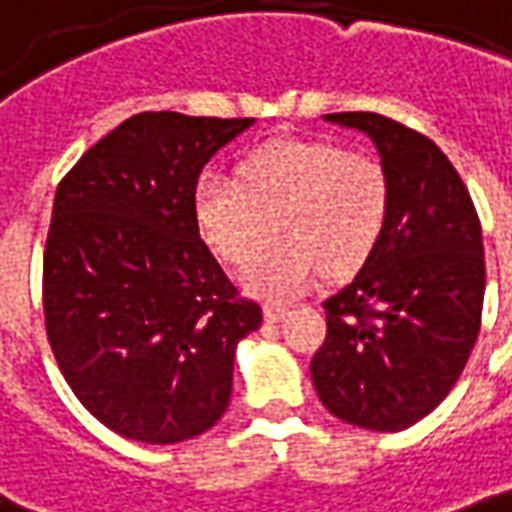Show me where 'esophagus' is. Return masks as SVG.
Wrapping results in <instances>:
<instances>
[{
    "label": "esophagus",
    "instance_id": "esophagus-1",
    "mask_svg": "<svg viewBox=\"0 0 512 512\" xmlns=\"http://www.w3.org/2000/svg\"><path fill=\"white\" fill-rule=\"evenodd\" d=\"M285 314H288V308H285V305H280V302H269V305L263 308L266 322H283Z\"/></svg>",
    "mask_w": 512,
    "mask_h": 512
}]
</instances>
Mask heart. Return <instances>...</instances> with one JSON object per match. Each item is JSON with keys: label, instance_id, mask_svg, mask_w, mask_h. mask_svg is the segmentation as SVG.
<instances>
[{"label": "heart", "instance_id": "b5f03b06", "mask_svg": "<svg viewBox=\"0 0 512 512\" xmlns=\"http://www.w3.org/2000/svg\"><path fill=\"white\" fill-rule=\"evenodd\" d=\"M389 218L384 165L350 154L336 142L277 139L246 156L241 182L207 173L196 184V221L218 257L243 263L246 291L257 297H294L319 269L347 274L375 249Z\"/></svg>", "mask_w": 512, "mask_h": 512}]
</instances>
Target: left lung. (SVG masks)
I'll use <instances>...</instances> for the list:
<instances>
[{
	"label": "left lung",
	"instance_id": "left-lung-1",
	"mask_svg": "<svg viewBox=\"0 0 512 512\" xmlns=\"http://www.w3.org/2000/svg\"><path fill=\"white\" fill-rule=\"evenodd\" d=\"M325 120L375 142L389 179V218L350 283L322 302L328 336L311 378L333 417L358 429L403 431L440 406L479 336V215L429 137L373 111Z\"/></svg>",
	"mask_w": 512,
	"mask_h": 512
}]
</instances>
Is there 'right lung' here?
I'll use <instances>...</instances> for the list:
<instances>
[{
	"label": "right lung",
	"instance_id": "1",
	"mask_svg": "<svg viewBox=\"0 0 512 512\" xmlns=\"http://www.w3.org/2000/svg\"><path fill=\"white\" fill-rule=\"evenodd\" d=\"M252 123L142 111L55 190L47 339L75 398L120 437L170 446L227 412L235 347L263 314L201 241L196 184Z\"/></svg>",
	"mask_w": 512,
	"mask_h": 512
}]
</instances>
